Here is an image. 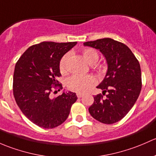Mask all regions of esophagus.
Segmentation results:
<instances>
[{
    "label": "esophagus",
    "mask_w": 156,
    "mask_h": 156,
    "mask_svg": "<svg viewBox=\"0 0 156 156\" xmlns=\"http://www.w3.org/2000/svg\"><path fill=\"white\" fill-rule=\"evenodd\" d=\"M83 95H84V94H82V93H77V94H76V96H77L79 98H82Z\"/></svg>",
    "instance_id": "1"
}]
</instances>
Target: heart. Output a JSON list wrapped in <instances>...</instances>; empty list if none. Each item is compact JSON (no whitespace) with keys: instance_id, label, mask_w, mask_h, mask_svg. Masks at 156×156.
Returning a JSON list of instances; mask_svg holds the SVG:
<instances>
[{"instance_id":"heart-1","label":"heart","mask_w":156,"mask_h":156,"mask_svg":"<svg viewBox=\"0 0 156 156\" xmlns=\"http://www.w3.org/2000/svg\"><path fill=\"white\" fill-rule=\"evenodd\" d=\"M83 55L84 58L89 65H94L98 62L99 55L95 49H86L83 50ZM69 54H65L60 62V70L62 73H66L67 70V61H68ZM95 83V80L92 76L86 75H74L67 80V86L69 89L76 91L78 93L86 92L90 89L91 86Z\"/></svg>"}]
</instances>
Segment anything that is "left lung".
<instances>
[{
	"label": "left lung",
	"instance_id": "obj_1",
	"mask_svg": "<svg viewBox=\"0 0 156 156\" xmlns=\"http://www.w3.org/2000/svg\"><path fill=\"white\" fill-rule=\"evenodd\" d=\"M98 49L107 64V70L98 89L107 93L94 97L89 113L104 124H113L124 118L137 100L140 93L141 70L139 62L124 43L111 38H103L83 43Z\"/></svg>",
	"mask_w": 156,
	"mask_h": 156
}]
</instances>
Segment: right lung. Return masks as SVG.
Masks as SVG:
<instances>
[{"label": "right lung", "instance_id": "add662e5", "mask_svg": "<svg viewBox=\"0 0 156 156\" xmlns=\"http://www.w3.org/2000/svg\"><path fill=\"white\" fill-rule=\"evenodd\" d=\"M76 42H42L28 48L16 64L13 94L21 111L34 124L43 128L62 125L70 113L76 93L63 91L51 98L52 86L62 89L57 78L61 76L60 61ZM57 92V91H55Z\"/></svg>", "mask_w": 156, "mask_h": 156}]
</instances>
